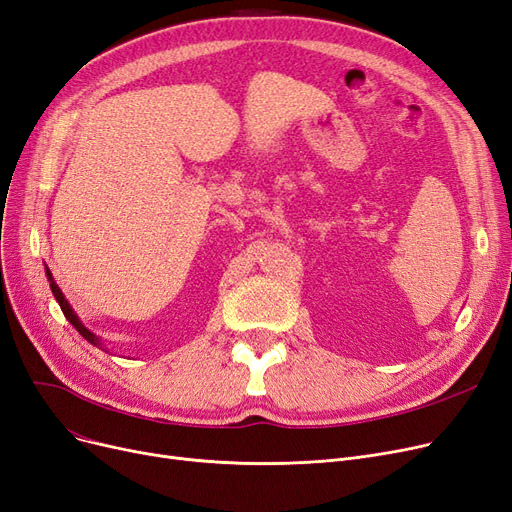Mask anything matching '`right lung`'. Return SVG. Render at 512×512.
Masks as SVG:
<instances>
[{"label":"right lung","instance_id":"add662e5","mask_svg":"<svg viewBox=\"0 0 512 512\" xmlns=\"http://www.w3.org/2000/svg\"><path fill=\"white\" fill-rule=\"evenodd\" d=\"M46 276H48V282H50V288H52V293H54V297H56V301H58V305H60V309H62V314L66 316V320H69L77 330H79V335L83 337V339H87V341H90L92 345H102L100 343V339L94 335V332L92 330H87L85 326H83V322L77 318V314H75V311H73V307L69 305V301H66L64 299V295H62V291H60V286L54 282V278H52V272L46 268Z\"/></svg>","mask_w":512,"mask_h":512}]
</instances>
